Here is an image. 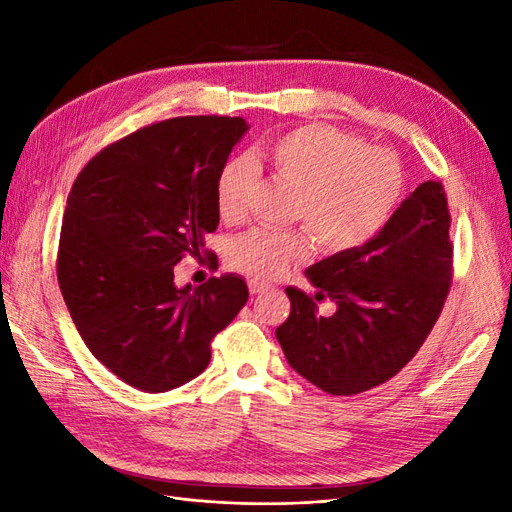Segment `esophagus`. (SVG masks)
<instances>
[{
	"instance_id": "34e87169",
	"label": "esophagus",
	"mask_w": 512,
	"mask_h": 512,
	"mask_svg": "<svg viewBox=\"0 0 512 512\" xmlns=\"http://www.w3.org/2000/svg\"><path fill=\"white\" fill-rule=\"evenodd\" d=\"M265 290H269V286H267V284H260V282H250V292H252V294H260V292H265Z\"/></svg>"
}]
</instances>
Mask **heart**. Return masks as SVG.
<instances>
[{
    "label": "heart",
    "mask_w": 512,
    "mask_h": 512,
    "mask_svg": "<svg viewBox=\"0 0 512 512\" xmlns=\"http://www.w3.org/2000/svg\"><path fill=\"white\" fill-rule=\"evenodd\" d=\"M258 156L301 196L294 220L305 224L318 250L348 254L376 239L404 194V168L391 149L365 147L361 138L324 123H307L273 136ZM260 183L247 156H230L215 179V200L226 222H239ZM301 232L256 228L230 245V265L254 282H275L309 258Z\"/></svg>",
    "instance_id": "1"
}]
</instances>
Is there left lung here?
Instances as JSON below:
<instances>
[{
    "instance_id": "obj_1",
    "label": "left lung",
    "mask_w": 512,
    "mask_h": 512,
    "mask_svg": "<svg viewBox=\"0 0 512 512\" xmlns=\"http://www.w3.org/2000/svg\"><path fill=\"white\" fill-rule=\"evenodd\" d=\"M451 215L440 181H425L376 239L305 271L309 297L286 288L290 316L277 327L290 367L329 395H356L391 380L423 346L451 288ZM336 303L331 317L315 301Z\"/></svg>"
}]
</instances>
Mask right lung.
<instances>
[{"label":"right lung","instance_id":"1","mask_svg":"<svg viewBox=\"0 0 512 512\" xmlns=\"http://www.w3.org/2000/svg\"><path fill=\"white\" fill-rule=\"evenodd\" d=\"M243 117H175L102 149L76 177L61 222L57 280L85 346L126 384L164 393L203 374L211 339L247 301L239 275L177 288L220 224L215 179Z\"/></svg>","mask_w":512,"mask_h":512}]
</instances>
